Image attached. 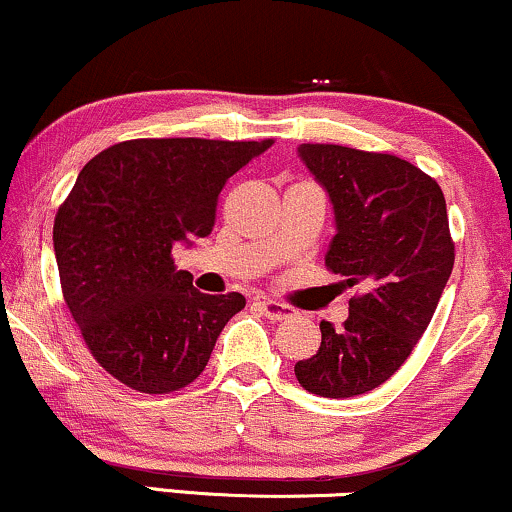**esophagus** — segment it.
<instances>
[{"label":"esophagus","mask_w":512,"mask_h":512,"mask_svg":"<svg viewBox=\"0 0 512 512\" xmlns=\"http://www.w3.org/2000/svg\"><path fill=\"white\" fill-rule=\"evenodd\" d=\"M256 308L270 320H287L292 315V308L273 299H256Z\"/></svg>","instance_id":"obj_1"}]
</instances>
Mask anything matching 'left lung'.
Listing matches in <instances>:
<instances>
[{"label":"left lung","instance_id":"obj_1","mask_svg":"<svg viewBox=\"0 0 512 512\" xmlns=\"http://www.w3.org/2000/svg\"><path fill=\"white\" fill-rule=\"evenodd\" d=\"M299 156L334 208L325 266L363 292L342 330L320 323V349L294 375L311 394L349 399L406 363L437 311L456 246L444 192L413 163L339 144H301Z\"/></svg>","mask_w":512,"mask_h":512}]
</instances>
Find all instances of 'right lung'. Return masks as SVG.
I'll use <instances>...</instances> for the list:
<instances>
[{
	"label": "right lung",
	"instance_id": "obj_1",
	"mask_svg": "<svg viewBox=\"0 0 512 512\" xmlns=\"http://www.w3.org/2000/svg\"><path fill=\"white\" fill-rule=\"evenodd\" d=\"M273 140H130L85 163L54 218L61 292L87 349L142 394L204 372L242 294H201L173 249L208 237L227 178Z\"/></svg>",
	"mask_w": 512,
	"mask_h": 512
}]
</instances>
